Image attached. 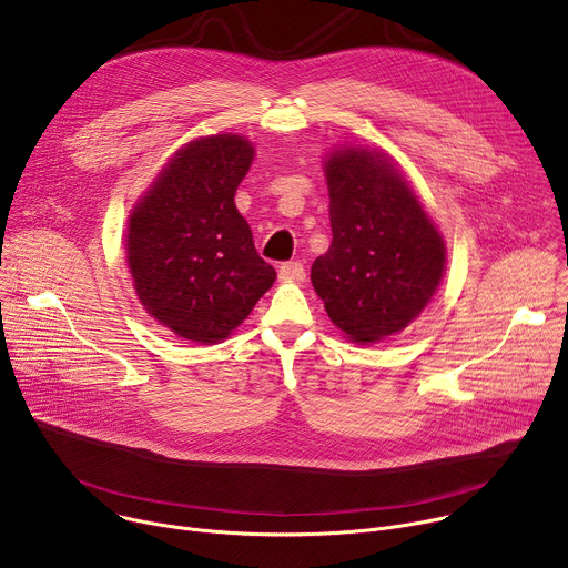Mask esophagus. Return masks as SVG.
I'll return each instance as SVG.
<instances>
[{"label":"esophagus","instance_id":"34e87169","mask_svg":"<svg viewBox=\"0 0 568 568\" xmlns=\"http://www.w3.org/2000/svg\"><path fill=\"white\" fill-rule=\"evenodd\" d=\"M278 278L281 281H292V283H301L305 278V267L303 263L298 261H290V263H283L278 267Z\"/></svg>","mask_w":568,"mask_h":568}]
</instances>
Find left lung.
<instances>
[{
	"label": "left lung",
	"mask_w": 568,
	"mask_h": 568,
	"mask_svg": "<svg viewBox=\"0 0 568 568\" xmlns=\"http://www.w3.org/2000/svg\"><path fill=\"white\" fill-rule=\"evenodd\" d=\"M331 250L312 263V285L331 321L368 344L407 328L445 270V242L388 161L344 148L326 161Z\"/></svg>",
	"instance_id": "1"
}]
</instances>
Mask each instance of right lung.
I'll list each match as a JSON object with an SVG mask.
<instances>
[{"label":"right lung","instance_id":"1","mask_svg":"<svg viewBox=\"0 0 568 568\" xmlns=\"http://www.w3.org/2000/svg\"><path fill=\"white\" fill-rule=\"evenodd\" d=\"M252 159V143L237 134L191 141L128 220L136 296L184 339H226L276 281L233 202Z\"/></svg>","mask_w":568,"mask_h":568}]
</instances>
